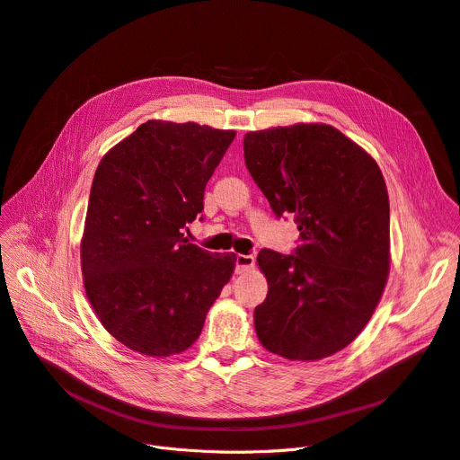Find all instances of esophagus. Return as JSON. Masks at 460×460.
<instances>
[{
	"instance_id": "esophagus-1",
	"label": "esophagus",
	"mask_w": 460,
	"mask_h": 460,
	"mask_svg": "<svg viewBox=\"0 0 460 460\" xmlns=\"http://www.w3.org/2000/svg\"><path fill=\"white\" fill-rule=\"evenodd\" d=\"M254 268L252 254H235V273H245Z\"/></svg>"
}]
</instances>
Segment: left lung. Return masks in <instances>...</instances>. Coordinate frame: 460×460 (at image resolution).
Listing matches in <instances>:
<instances>
[{"label": "left lung", "mask_w": 460, "mask_h": 460, "mask_svg": "<svg viewBox=\"0 0 460 460\" xmlns=\"http://www.w3.org/2000/svg\"><path fill=\"white\" fill-rule=\"evenodd\" d=\"M245 164L273 213H292V254L258 252L268 297L254 309L260 342L314 361L352 342L373 316L389 273V199L376 161L332 125L247 133Z\"/></svg>", "instance_id": "1"}]
</instances>
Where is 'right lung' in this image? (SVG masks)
I'll return each instance as SVG.
<instances>
[{"mask_svg":"<svg viewBox=\"0 0 460 460\" xmlns=\"http://www.w3.org/2000/svg\"><path fill=\"white\" fill-rule=\"evenodd\" d=\"M234 138V130L151 119L97 166L80 245L84 287L104 330L135 352L187 349L234 273V252L183 237Z\"/></svg>","mask_w":460,"mask_h":460,"instance_id":"right-lung-1","label":"right lung"}]
</instances>
